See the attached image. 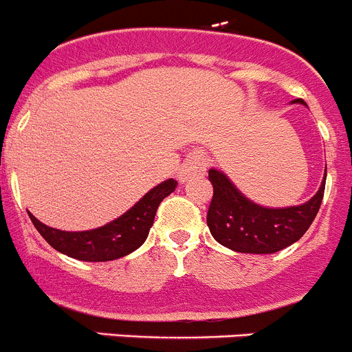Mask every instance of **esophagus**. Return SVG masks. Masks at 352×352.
Returning <instances> with one entry per match:
<instances>
[{"label":"esophagus","mask_w":352,"mask_h":352,"mask_svg":"<svg viewBox=\"0 0 352 352\" xmlns=\"http://www.w3.org/2000/svg\"><path fill=\"white\" fill-rule=\"evenodd\" d=\"M206 173V159L200 153H192L179 167V182H188V179L199 178Z\"/></svg>","instance_id":"34e87169"}]
</instances>
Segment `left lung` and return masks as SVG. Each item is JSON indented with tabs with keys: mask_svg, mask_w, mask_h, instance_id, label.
Listing matches in <instances>:
<instances>
[{
	"mask_svg": "<svg viewBox=\"0 0 352 352\" xmlns=\"http://www.w3.org/2000/svg\"><path fill=\"white\" fill-rule=\"evenodd\" d=\"M296 103H306L296 100ZM214 195L207 210L210 235L221 245L243 254H274L300 239L320 210L327 182L306 204L271 209L247 199L224 173L209 169Z\"/></svg>",
	"mask_w": 352,
	"mask_h": 352,
	"instance_id": "left-lung-1",
	"label": "left lung"
}]
</instances>
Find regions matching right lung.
I'll use <instances>...</instances> for the list:
<instances>
[{"mask_svg":"<svg viewBox=\"0 0 352 352\" xmlns=\"http://www.w3.org/2000/svg\"><path fill=\"white\" fill-rule=\"evenodd\" d=\"M176 179H166L143 195L128 212L107 223L105 226L88 232H62L43 224L31 212L29 217L39 235L58 252L89 263L113 261L128 256L143 245L155 219L157 207L176 190Z\"/></svg>","mask_w":352,"mask_h":352,"instance_id":"add662e5","label":"right lung"}]
</instances>
